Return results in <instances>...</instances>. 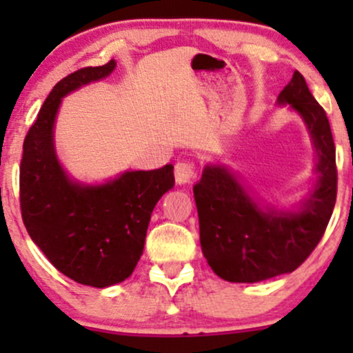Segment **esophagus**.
Masks as SVG:
<instances>
[{"mask_svg":"<svg viewBox=\"0 0 353 353\" xmlns=\"http://www.w3.org/2000/svg\"><path fill=\"white\" fill-rule=\"evenodd\" d=\"M174 176H176L177 184H188V182L196 179V165L189 163V161H181V163H177L176 168H174Z\"/></svg>","mask_w":353,"mask_h":353,"instance_id":"34e87169","label":"esophagus"}]
</instances>
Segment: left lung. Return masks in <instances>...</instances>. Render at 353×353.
<instances>
[{
    "label": "left lung",
    "mask_w": 353,
    "mask_h": 353,
    "mask_svg": "<svg viewBox=\"0 0 353 353\" xmlns=\"http://www.w3.org/2000/svg\"><path fill=\"white\" fill-rule=\"evenodd\" d=\"M305 123L317 152V182L297 210L261 205L228 168L209 164L194 185L202 254L228 282H261L297 269L325 232L337 199L335 144L325 111L299 71L282 89Z\"/></svg>",
    "instance_id": "left-lung-1"
}]
</instances>
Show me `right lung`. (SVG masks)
Segmentation results:
<instances>
[{
  "label": "right lung",
  "instance_id": "obj_1",
  "mask_svg": "<svg viewBox=\"0 0 353 353\" xmlns=\"http://www.w3.org/2000/svg\"><path fill=\"white\" fill-rule=\"evenodd\" d=\"M116 68L71 72L52 88L23 144L19 202L28 234L59 272L83 285L125 281L143 255L157 201L174 188V165L125 171L104 184L70 179L54 151V121L61 101L81 86L108 78Z\"/></svg>",
  "mask_w": 353,
  "mask_h": 353
}]
</instances>
